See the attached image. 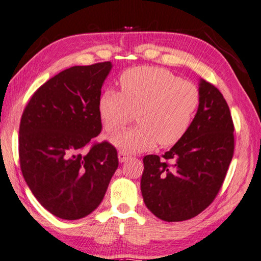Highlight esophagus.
<instances>
[{"label":"esophagus","mask_w":261,"mask_h":261,"mask_svg":"<svg viewBox=\"0 0 261 261\" xmlns=\"http://www.w3.org/2000/svg\"><path fill=\"white\" fill-rule=\"evenodd\" d=\"M131 156L129 155V154L125 153V152H120L118 153V161L120 162H125L126 160H129Z\"/></svg>","instance_id":"esophagus-1"}]
</instances>
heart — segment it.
Instances as JSON below:
<instances>
[{
	"mask_svg": "<svg viewBox=\"0 0 261 261\" xmlns=\"http://www.w3.org/2000/svg\"><path fill=\"white\" fill-rule=\"evenodd\" d=\"M121 93L105 91L99 98V114L105 129L116 132L137 113V125L113 136L114 146L125 153H139L155 146H170L183 138L200 105V93L192 83L169 70L139 67L120 78Z\"/></svg>",
	"mask_w": 261,
	"mask_h": 261,
	"instance_id": "heart-1",
	"label": "heart"
}]
</instances>
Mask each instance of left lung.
<instances>
[{
  "instance_id": "obj_1",
  "label": "left lung",
  "mask_w": 261,
  "mask_h": 261,
  "mask_svg": "<svg viewBox=\"0 0 261 261\" xmlns=\"http://www.w3.org/2000/svg\"><path fill=\"white\" fill-rule=\"evenodd\" d=\"M199 93V108L183 138L162 160L152 154L143 159L144 202L167 222L192 219L207 208L222 187L232 159L233 123L227 101L204 79Z\"/></svg>"
}]
</instances>
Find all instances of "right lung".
<instances>
[{
	"label": "right lung",
	"instance_id": "right-lung-1",
	"mask_svg": "<svg viewBox=\"0 0 261 261\" xmlns=\"http://www.w3.org/2000/svg\"><path fill=\"white\" fill-rule=\"evenodd\" d=\"M112 67L101 62L63 70L34 92L21 115V173L38 201L60 219L92 213L118 167L108 141L85 149L102 129L98 103Z\"/></svg>",
	"mask_w": 261,
	"mask_h": 261
}]
</instances>
